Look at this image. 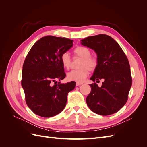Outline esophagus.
Instances as JSON below:
<instances>
[{
    "label": "esophagus",
    "instance_id": "1",
    "mask_svg": "<svg viewBox=\"0 0 147 147\" xmlns=\"http://www.w3.org/2000/svg\"><path fill=\"white\" fill-rule=\"evenodd\" d=\"M83 83H80V82H77L76 83V86H80V85H82Z\"/></svg>",
    "mask_w": 147,
    "mask_h": 147
}]
</instances>
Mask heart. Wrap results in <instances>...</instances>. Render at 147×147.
<instances>
[{"mask_svg": "<svg viewBox=\"0 0 147 147\" xmlns=\"http://www.w3.org/2000/svg\"><path fill=\"white\" fill-rule=\"evenodd\" d=\"M75 56L82 58L79 67L80 69L73 70L67 74V79L70 81L80 82L85 78L89 74L88 70L93 72L98 65V60L94 56H91V52L88 48L80 46L74 49ZM61 61L63 67L69 69L71 65V58L67 53H64L61 56Z\"/></svg>", "mask_w": 147, "mask_h": 147, "instance_id": "obj_1", "label": "heart"}]
</instances>
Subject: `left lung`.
Listing matches in <instances>:
<instances>
[{"instance_id":"obj_1","label":"left lung","mask_w":147,"mask_h":147,"mask_svg":"<svg viewBox=\"0 0 147 147\" xmlns=\"http://www.w3.org/2000/svg\"><path fill=\"white\" fill-rule=\"evenodd\" d=\"M82 44L94 50L98 65L90 80H104L101 87L90 84L91 92L86 97L88 107L100 115L117 112L126 104L132 85L130 65L125 53L115 40L99 34L82 40Z\"/></svg>"}]
</instances>
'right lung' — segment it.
Instances as JSON below:
<instances>
[{
    "instance_id": "obj_1",
    "label": "right lung",
    "mask_w": 147,
    "mask_h": 147,
    "mask_svg": "<svg viewBox=\"0 0 147 147\" xmlns=\"http://www.w3.org/2000/svg\"><path fill=\"white\" fill-rule=\"evenodd\" d=\"M73 42L65 37L45 36L35 42L26 56L21 85L26 104L38 116L49 118L61 113L68 93L75 88L72 82L56 84L66 76L61 56L72 48Z\"/></svg>"
}]
</instances>
